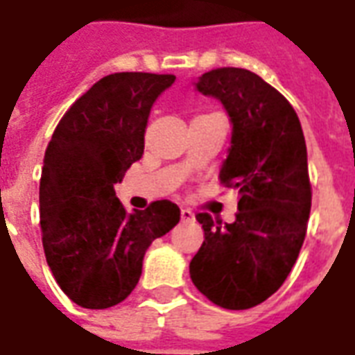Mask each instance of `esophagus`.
<instances>
[{
    "instance_id": "34e87169",
    "label": "esophagus",
    "mask_w": 355,
    "mask_h": 355,
    "mask_svg": "<svg viewBox=\"0 0 355 355\" xmlns=\"http://www.w3.org/2000/svg\"><path fill=\"white\" fill-rule=\"evenodd\" d=\"M180 218H182V223H192L193 213L190 209H182V211H180Z\"/></svg>"
}]
</instances>
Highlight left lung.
<instances>
[{"mask_svg":"<svg viewBox=\"0 0 355 355\" xmlns=\"http://www.w3.org/2000/svg\"><path fill=\"white\" fill-rule=\"evenodd\" d=\"M223 102L232 121L220 182L239 193L232 224L198 213L205 232L190 262V277L226 310L264 302L287 279L304 243L312 207L304 132L289 101L261 76L216 68L196 81Z\"/></svg>","mask_w":355,"mask_h":355,"instance_id":"left-lung-1","label":"left lung"}]
</instances>
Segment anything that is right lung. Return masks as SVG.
<instances>
[{"label":"right lung","mask_w":355,"mask_h":355,"mask_svg":"<svg viewBox=\"0 0 355 355\" xmlns=\"http://www.w3.org/2000/svg\"><path fill=\"white\" fill-rule=\"evenodd\" d=\"M173 83L171 73H110L73 102L45 150L43 251L60 289L81 308L104 310L129 297L148 247L180 220L173 201L129 213L114 190L144 154L150 110Z\"/></svg>","instance_id":"obj_1"}]
</instances>
